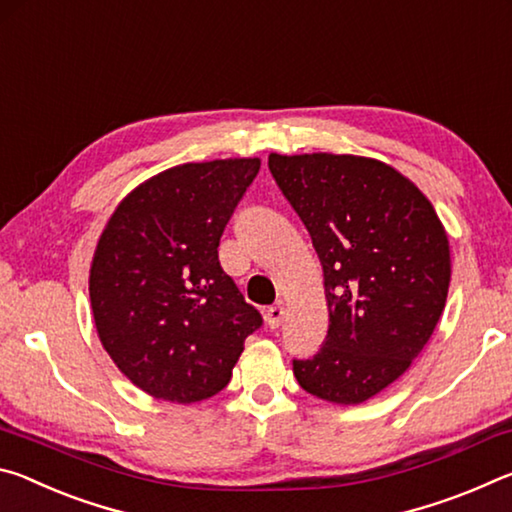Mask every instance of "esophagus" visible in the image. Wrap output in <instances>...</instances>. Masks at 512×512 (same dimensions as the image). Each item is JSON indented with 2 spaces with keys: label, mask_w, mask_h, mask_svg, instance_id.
Listing matches in <instances>:
<instances>
[{
  "label": "esophagus",
  "mask_w": 512,
  "mask_h": 512,
  "mask_svg": "<svg viewBox=\"0 0 512 512\" xmlns=\"http://www.w3.org/2000/svg\"><path fill=\"white\" fill-rule=\"evenodd\" d=\"M264 318H266V325L271 327V329L280 327L282 318H284V309H282L280 305H275V307H268V309L264 311Z\"/></svg>",
  "instance_id": "obj_1"
}]
</instances>
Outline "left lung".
I'll use <instances>...</instances> for the list:
<instances>
[{
  "label": "left lung",
  "mask_w": 512,
  "mask_h": 512,
  "mask_svg": "<svg viewBox=\"0 0 512 512\" xmlns=\"http://www.w3.org/2000/svg\"><path fill=\"white\" fill-rule=\"evenodd\" d=\"M323 266L327 336L293 359L307 393L361 404L409 370L445 309L452 259L436 210L388 164L359 155H268Z\"/></svg>",
  "instance_id": "1"
}]
</instances>
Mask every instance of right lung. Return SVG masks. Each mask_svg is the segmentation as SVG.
<instances>
[{
    "mask_svg": "<svg viewBox=\"0 0 512 512\" xmlns=\"http://www.w3.org/2000/svg\"><path fill=\"white\" fill-rule=\"evenodd\" d=\"M259 158L187 162L112 212L90 268L94 325L115 366L158 400L192 404L228 386L262 327L219 264V241Z\"/></svg>",
    "mask_w": 512,
    "mask_h": 512,
    "instance_id": "right-lung-1",
    "label": "right lung"
}]
</instances>
